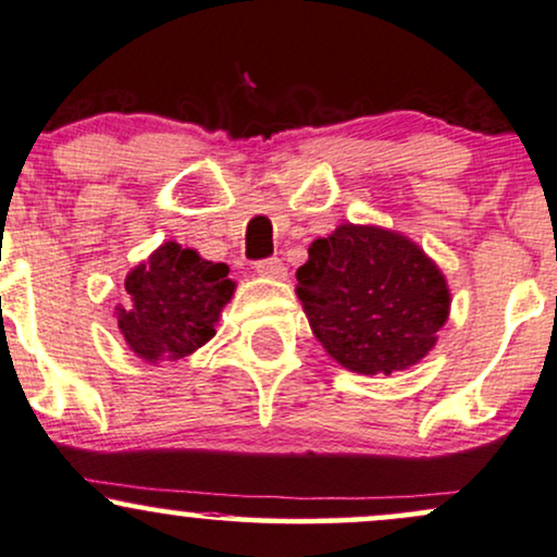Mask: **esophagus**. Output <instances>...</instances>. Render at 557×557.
<instances>
[{"instance_id":"obj_1","label":"esophagus","mask_w":557,"mask_h":557,"mask_svg":"<svg viewBox=\"0 0 557 557\" xmlns=\"http://www.w3.org/2000/svg\"><path fill=\"white\" fill-rule=\"evenodd\" d=\"M255 271H258L260 276H265V278H276V281L286 278V265L281 263L278 258L258 260V263H255Z\"/></svg>"}]
</instances>
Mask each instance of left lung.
I'll list each match as a JSON object with an SVG mask.
<instances>
[{
    "label": "left lung",
    "mask_w": 557,
    "mask_h": 557,
    "mask_svg": "<svg viewBox=\"0 0 557 557\" xmlns=\"http://www.w3.org/2000/svg\"><path fill=\"white\" fill-rule=\"evenodd\" d=\"M297 297L323 349L362 375L407 370L448 320L446 276L414 242L381 226L342 224L315 239Z\"/></svg>",
    "instance_id": "left-lung-1"
}]
</instances>
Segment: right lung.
I'll return each mask as SVG.
<instances>
[{"label":"right lung","instance_id":"add662e5","mask_svg":"<svg viewBox=\"0 0 557 557\" xmlns=\"http://www.w3.org/2000/svg\"><path fill=\"white\" fill-rule=\"evenodd\" d=\"M234 286L228 265L202 260L176 242H163L124 278L129 299L116 307V325L140 359L176 362L215 336V323Z\"/></svg>","mask_w":557,"mask_h":557}]
</instances>
